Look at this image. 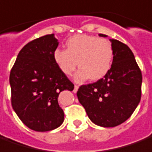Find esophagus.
I'll return each instance as SVG.
<instances>
[{"instance_id": "obj_1", "label": "esophagus", "mask_w": 152, "mask_h": 152, "mask_svg": "<svg viewBox=\"0 0 152 152\" xmlns=\"http://www.w3.org/2000/svg\"><path fill=\"white\" fill-rule=\"evenodd\" d=\"M78 88H79V86H78L77 85H75V86H74V91H74V92L76 93V91H78Z\"/></svg>"}]
</instances>
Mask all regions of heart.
Returning <instances> with one entry per match:
<instances>
[{
    "mask_svg": "<svg viewBox=\"0 0 152 152\" xmlns=\"http://www.w3.org/2000/svg\"><path fill=\"white\" fill-rule=\"evenodd\" d=\"M66 50L56 49L53 59L60 71L71 76L77 66L74 76L76 82L87 79L97 80L103 78L111 70L114 50L110 41L88 35H75L66 42Z\"/></svg>",
    "mask_w": 152,
    "mask_h": 152,
    "instance_id": "1",
    "label": "heart"
}]
</instances>
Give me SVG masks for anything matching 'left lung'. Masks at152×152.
<instances>
[{
  "label": "left lung",
  "instance_id": "8db88e82",
  "mask_svg": "<svg viewBox=\"0 0 152 152\" xmlns=\"http://www.w3.org/2000/svg\"><path fill=\"white\" fill-rule=\"evenodd\" d=\"M110 41L114 50L111 70L96 82L80 86L76 93L90 120L102 127H114L126 121L141 96L142 76L132 51L121 41Z\"/></svg>",
  "mask_w": 152,
  "mask_h": 152
}]
</instances>
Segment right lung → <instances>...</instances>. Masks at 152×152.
I'll list each match as a JSON object with an SVG mask.
<instances>
[{
  "mask_svg": "<svg viewBox=\"0 0 152 152\" xmlns=\"http://www.w3.org/2000/svg\"><path fill=\"white\" fill-rule=\"evenodd\" d=\"M59 42L54 34L27 43L20 50L10 74L11 105L20 121L36 132H48L64 121L60 92L74 85L53 59Z\"/></svg>",
  "mask_w": 152,
  "mask_h": 152,
  "instance_id": "right-lung-1",
  "label": "right lung"
}]
</instances>
